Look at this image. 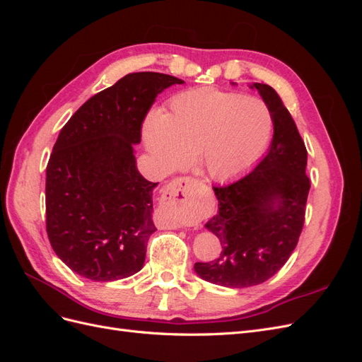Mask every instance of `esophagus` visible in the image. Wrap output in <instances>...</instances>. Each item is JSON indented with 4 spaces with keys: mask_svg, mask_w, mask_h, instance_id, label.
Returning <instances> with one entry per match:
<instances>
[{
    "mask_svg": "<svg viewBox=\"0 0 362 362\" xmlns=\"http://www.w3.org/2000/svg\"><path fill=\"white\" fill-rule=\"evenodd\" d=\"M192 182H193V180L187 178V177L172 180L163 192L164 199H166L168 204L172 205L173 208L181 210V208L185 204V201H187V189L190 187Z\"/></svg>",
    "mask_w": 362,
    "mask_h": 362,
    "instance_id": "esophagus-1",
    "label": "esophagus"
}]
</instances>
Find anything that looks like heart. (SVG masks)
I'll return each mask as SVG.
<instances>
[{"mask_svg":"<svg viewBox=\"0 0 362 362\" xmlns=\"http://www.w3.org/2000/svg\"><path fill=\"white\" fill-rule=\"evenodd\" d=\"M272 128V113L258 98L199 87L175 96L168 113H152L144 139L161 172L196 152L208 177L228 180L261 156Z\"/></svg>","mask_w":362,"mask_h":362,"instance_id":"b5f03b06","label":"heart"}]
</instances>
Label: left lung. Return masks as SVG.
Returning a JSON list of instances; mask_svg holds the SVG:
<instances>
[{
  "instance_id": "left-lung-1",
  "label": "left lung",
  "mask_w": 362,
  "mask_h": 362,
  "mask_svg": "<svg viewBox=\"0 0 362 362\" xmlns=\"http://www.w3.org/2000/svg\"><path fill=\"white\" fill-rule=\"evenodd\" d=\"M273 120L267 156L240 180L213 187L218 211L206 222L221 240L211 262L194 272L217 286L243 288L266 282L286 264L299 242L311 182L306 177V148L298 127L276 90L254 83Z\"/></svg>"
}]
</instances>
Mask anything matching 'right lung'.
Returning a JSON list of instances; mask_svg holds the SVG:
<instances>
[{
  "mask_svg": "<svg viewBox=\"0 0 362 362\" xmlns=\"http://www.w3.org/2000/svg\"><path fill=\"white\" fill-rule=\"evenodd\" d=\"M177 76L134 72L87 100L60 131L47 166V233L76 275L117 281L144 267L157 231L152 192L137 170L134 145L158 93Z\"/></svg>",
  "mask_w": 362,
  "mask_h": 362,
  "instance_id": "1",
  "label": "right lung"
}]
</instances>
